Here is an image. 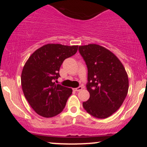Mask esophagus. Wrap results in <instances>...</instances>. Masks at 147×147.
I'll use <instances>...</instances> for the list:
<instances>
[{"instance_id": "esophagus-1", "label": "esophagus", "mask_w": 147, "mask_h": 147, "mask_svg": "<svg viewBox=\"0 0 147 147\" xmlns=\"http://www.w3.org/2000/svg\"><path fill=\"white\" fill-rule=\"evenodd\" d=\"M82 90V86H79L78 88H74V90L76 91V92H78V91H80Z\"/></svg>"}]
</instances>
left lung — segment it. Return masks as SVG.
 I'll return each instance as SVG.
<instances>
[{
    "instance_id": "1",
    "label": "left lung",
    "mask_w": 147,
    "mask_h": 147,
    "mask_svg": "<svg viewBox=\"0 0 147 147\" xmlns=\"http://www.w3.org/2000/svg\"><path fill=\"white\" fill-rule=\"evenodd\" d=\"M79 51L88 68L87 90L83 102L87 113L104 119L117 111L129 90V78L122 62L109 50L97 44L80 45Z\"/></svg>"
}]
</instances>
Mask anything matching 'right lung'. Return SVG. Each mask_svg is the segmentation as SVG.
<instances>
[{"instance_id":"right-lung-1","label":"right lung","mask_w":147,"mask_h":147,"mask_svg":"<svg viewBox=\"0 0 147 147\" xmlns=\"http://www.w3.org/2000/svg\"><path fill=\"white\" fill-rule=\"evenodd\" d=\"M78 45L48 43L30 55L23 66L21 86L27 101L37 114L52 117L63 110L72 90L55 81L59 69L66 58L72 56Z\"/></svg>"}]
</instances>
